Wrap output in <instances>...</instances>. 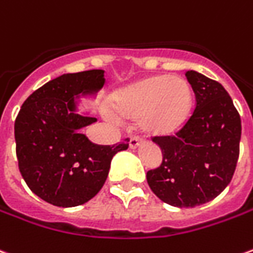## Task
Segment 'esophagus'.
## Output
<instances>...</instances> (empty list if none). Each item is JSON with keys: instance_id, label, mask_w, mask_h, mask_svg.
Instances as JSON below:
<instances>
[{"instance_id": "1", "label": "esophagus", "mask_w": 253, "mask_h": 253, "mask_svg": "<svg viewBox=\"0 0 253 253\" xmlns=\"http://www.w3.org/2000/svg\"><path fill=\"white\" fill-rule=\"evenodd\" d=\"M141 144H142V139L138 138V137H131V138H130V142H128V146H130L131 149H135V148H138Z\"/></svg>"}]
</instances>
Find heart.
Here are the masks:
<instances>
[{
  "label": "heart",
  "mask_w": 253,
  "mask_h": 253,
  "mask_svg": "<svg viewBox=\"0 0 253 253\" xmlns=\"http://www.w3.org/2000/svg\"><path fill=\"white\" fill-rule=\"evenodd\" d=\"M193 108V90L179 77L157 75L115 91L108 101L107 119L138 121L149 135H169L186 125Z\"/></svg>",
  "instance_id": "b5f03b06"
}]
</instances>
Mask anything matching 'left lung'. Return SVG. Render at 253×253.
<instances>
[{"mask_svg": "<svg viewBox=\"0 0 253 253\" xmlns=\"http://www.w3.org/2000/svg\"><path fill=\"white\" fill-rule=\"evenodd\" d=\"M185 77L194 91L196 109L175 137L153 139L163 162L146 174L152 192L178 208L206 204L225 190L241 139V119L225 87L193 70Z\"/></svg>", "mask_w": 253, "mask_h": 253, "instance_id": "left-lung-1", "label": "left lung"}]
</instances>
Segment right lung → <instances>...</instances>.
Here are the masks:
<instances>
[{"label": "right lung", "mask_w": 253, "mask_h": 253, "mask_svg": "<svg viewBox=\"0 0 253 253\" xmlns=\"http://www.w3.org/2000/svg\"><path fill=\"white\" fill-rule=\"evenodd\" d=\"M104 82L102 70L63 74L35 90L16 118L19 169L49 204L70 208L91 200L107 181L112 157L128 148L96 145L81 132L97 119L79 104L94 100Z\"/></svg>", "instance_id": "obj_1"}]
</instances>
